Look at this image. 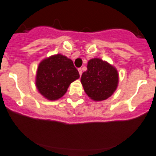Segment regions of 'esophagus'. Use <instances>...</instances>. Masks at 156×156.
I'll use <instances>...</instances> for the list:
<instances>
[{
    "instance_id": "34e87169",
    "label": "esophagus",
    "mask_w": 156,
    "mask_h": 156,
    "mask_svg": "<svg viewBox=\"0 0 156 156\" xmlns=\"http://www.w3.org/2000/svg\"><path fill=\"white\" fill-rule=\"evenodd\" d=\"M78 73H79V75H82V69L81 68H78Z\"/></svg>"
}]
</instances>
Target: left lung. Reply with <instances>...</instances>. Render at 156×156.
I'll return each mask as SVG.
<instances>
[{
	"mask_svg": "<svg viewBox=\"0 0 156 156\" xmlns=\"http://www.w3.org/2000/svg\"><path fill=\"white\" fill-rule=\"evenodd\" d=\"M118 80V73L114 66L101 59L94 58L88 62L87 69L83 73L81 81L90 99L101 101L114 93Z\"/></svg>",
	"mask_w": 156,
	"mask_h": 156,
	"instance_id": "1",
	"label": "left lung"
}]
</instances>
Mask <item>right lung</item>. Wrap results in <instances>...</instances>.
Returning a JSON list of instances; mask_svg holds the SVG:
<instances>
[{"label": "right lung", "mask_w": 156, "mask_h": 156, "mask_svg": "<svg viewBox=\"0 0 156 156\" xmlns=\"http://www.w3.org/2000/svg\"><path fill=\"white\" fill-rule=\"evenodd\" d=\"M79 77L73 60L58 54L39 63L36 85L44 97L57 100L65 94L70 83Z\"/></svg>", "instance_id": "obj_1"}]
</instances>
